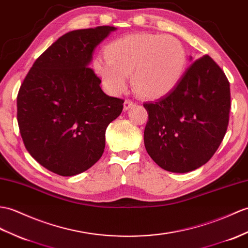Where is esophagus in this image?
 Masks as SVG:
<instances>
[{
	"mask_svg": "<svg viewBox=\"0 0 248 248\" xmlns=\"http://www.w3.org/2000/svg\"><path fill=\"white\" fill-rule=\"evenodd\" d=\"M134 106H135V103H134L133 101L125 100L124 103V111H128V110H130L131 108H133Z\"/></svg>",
	"mask_w": 248,
	"mask_h": 248,
	"instance_id": "1",
	"label": "esophagus"
}]
</instances>
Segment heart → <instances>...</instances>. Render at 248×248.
I'll return each mask as SVG.
<instances>
[{"label":"heart","mask_w":248,"mask_h":248,"mask_svg":"<svg viewBox=\"0 0 248 248\" xmlns=\"http://www.w3.org/2000/svg\"><path fill=\"white\" fill-rule=\"evenodd\" d=\"M106 57H97L93 68L110 94L119 95L128 86V75L136 93L149 99L160 98L181 81L186 68V51L173 37L134 33L114 40Z\"/></svg>","instance_id":"heart-1"}]
</instances>
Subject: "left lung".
<instances>
[{
	"instance_id": "obj_1",
	"label": "left lung",
	"mask_w": 248,
	"mask_h": 248,
	"mask_svg": "<svg viewBox=\"0 0 248 248\" xmlns=\"http://www.w3.org/2000/svg\"><path fill=\"white\" fill-rule=\"evenodd\" d=\"M143 107L149 114L143 133L148 154L160 168L186 173L208 162L223 140L229 82L206 55L188 67L173 91Z\"/></svg>"
}]
</instances>
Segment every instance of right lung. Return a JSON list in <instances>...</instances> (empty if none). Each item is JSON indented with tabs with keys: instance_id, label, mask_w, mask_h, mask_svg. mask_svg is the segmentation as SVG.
I'll use <instances>...</instances> for the list:
<instances>
[{
	"instance_id": "1",
	"label": "right lung",
	"mask_w": 248,
	"mask_h": 248,
	"mask_svg": "<svg viewBox=\"0 0 248 248\" xmlns=\"http://www.w3.org/2000/svg\"><path fill=\"white\" fill-rule=\"evenodd\" d=\"M117 28L67 32L34 61L18 98V124L25 148L44 168L73 176L91 168L105 150L106 130L124 108L108 96L90 67L94 50Z\"/></svg>"
}]
</instances>
